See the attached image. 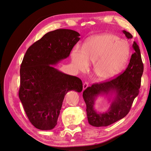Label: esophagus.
<instances>
[{
	"label": "esophagus",
	"mask_w": 151,
	"mask_h": 151,
	"mask_svg": "<svg viewBox=\"0 0 151 151\" xmlns=\"http://www.w3.org/2000/svg\"><path fill=\"white\" fill-rule=\"evenodd\" d=\"M88 87V82H85L83 85V90L87 88Z\"/></svg>",
	"instance_id": "1"
}]
</instances>
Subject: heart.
Here are the masks:
<instances>
[{"label": "heart", "mask_w": 151, "mask_h": 151, "mask_svg": "<svg viewBox=\"0 0 151 151\" xmlns=\"http://www.w3.org/2000/svg\"><path fill=\"white\" fill-rule=\"evenodd\" d=\"M130 55L127 42L119 40L113 34L105 33L92 37L86 42L82 52L76 51L72 61L81 71L94 63V72L98 79L104 81L113 78L124 68Z\"/></svg>", "instance_id": "b5f03b06"}]
</instances>
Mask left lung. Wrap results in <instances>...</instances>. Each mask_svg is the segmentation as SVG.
<instances>
[{"label":"left lung","instance_id":"8db88e82","mask_svg":"<svg viewBox=\"0 0 151 151\" xmlns=\"http://www.w3.org/2000/svg\"><path fill=\"white\" fill-rule=\"evenodd\" d=\"M127 38H132L130 32L123 30ZM127 68L121 74L107 81L94 83L83 93L87 106L88 123L96 127H107L124 118L130 110L133 101L139 93L141 80L143 72V64L140 50L136 42ZM115 94L109 110L106 113H97L93 109L95 98L100 94Z\"/></svg>","mask_w":151,"mask_h":151}]
</instances>
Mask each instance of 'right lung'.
<instances>
[{
	"label": "right lung",
	"mask_w": 151,
	"mask_h": 151,
	"mask_svg": "<svg viewBox=\"0 0 151 151\" xmlns=\"http://www.w3.org/2000/svg\"><path fill=\"white\" fill-rule=\"evenodd\" d=\"M79 36L70 29L49 32L30 45L23 57L19 97L30 122L39 130L54 128L66 94L83 90L79 78L51 66L69 56Z\"/></svg>",
	"instance_id": "obj_1"
}]
</instances>
